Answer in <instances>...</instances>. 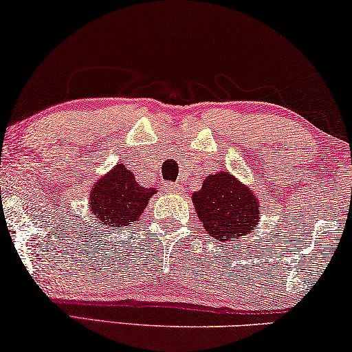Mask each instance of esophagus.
<instances>
[{"instance_id":"1","label":"esophagus","mask_w":352,"mask_h":352,"mask_svg":"<svg viewBox=\"0 0 352 352\" xmlns=\"http://www.w3.org/2000/svg\"><path fill=\"white\" fill-rule=\"evenodd\" d=\"M166 190L168 192H171V194H179V190H181V186L179 184H168L166 186Z\"/></svg>"}]
</instances>
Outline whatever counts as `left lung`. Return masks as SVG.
<instances>
[{"label": "left lung", "mask_w": 352, "mask_h": 352, "mask_svg": "<svg viewBox=\"0 0 352 352\" xmlns=\"http://www.w3.org/2000/svg\"><path fill=\"white\" fill-rule=\"evenodd\" d=\"M192 201L206 232L218 242L253 232L259 223L256 195L228 171L206 176Z\"/></svg>", "instance_id": "8db88e82"}]
</instances>
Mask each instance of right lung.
<instances>
[{
  "instance_id": "add662e5",
  "label": "right lung",
  "mask_w": 352,
  "mask_h": 352,
  "mask_svg": "<svg viewBox=\"0 0 352 352\" xmlns=\"http://www.w3.org/2000/svg\"><path fill=\"white\" fill-rule=\"evenodd\" d=\"M155 192L153 187L139 186L131 170L118 163L93 186L91 213L109 229L123 228L139 219Z\"/></svg>"
}]
</instances>
